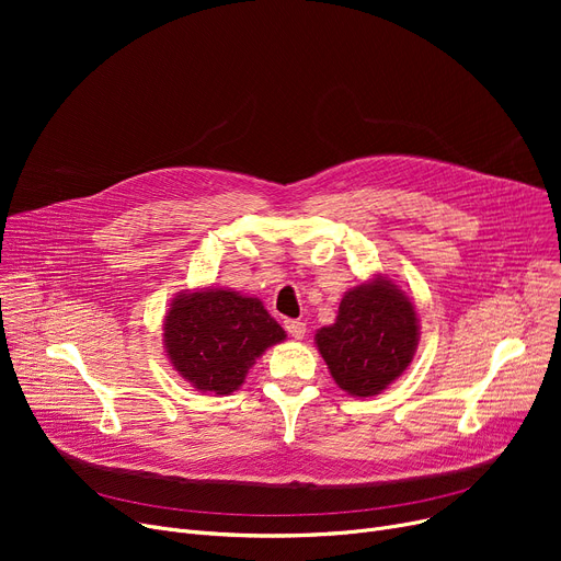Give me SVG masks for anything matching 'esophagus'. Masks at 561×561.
<instances>
[{"mask_svg":"<svg viewBox=\"0 0 561 561\" xmlns=\"http://www.w3.org/2000/svg\"><path fill=\"white\" fill-rule=\"evenodd\" d=\"M284 328L293 339H298V341L305 339V334H307V322H302V320H286Z\"/></svg>","mask_w":561,"mask_h":561,"instance_id":"1","label":"esophagus"}]
</instances>
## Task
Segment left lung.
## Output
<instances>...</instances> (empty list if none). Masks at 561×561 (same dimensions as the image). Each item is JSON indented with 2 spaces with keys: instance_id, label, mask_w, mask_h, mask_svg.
<instances>
[{
  "instance_id": "left-lung-1",
  "label": "left lung",
  "mask_w": 561,
  "mask_h": 561,
  "mask_svg": "<svg viewBox=\"0 0 561 561\" xmlns=\"http://www.w3.org/2000/svg\"><path fill=\"white\" fill-rule=\"evenodd\" d=\"M419 330L411 298L391 279L375 275L345 293L336 322L316 332V345L343 391L370 398L407 370Z\"/></svg>"
}]
</instances>
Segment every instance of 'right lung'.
I'll list each match as a JSON object with an SVG mask.
<instances>
[{
  "mask_svg": "<svg viewBox=\"0 0 561 561\" xmlns=\"http://www.w3.org/2000/svg\"><path fill=\"white\" fill-rule=\"evenodd\" d=\"M284 339L261 300L231 288L180 293L163 320L172 368L202 393H233L263 352Z\"/></svg>",
  "mask_w": 561,
  "mask_h": 561,
  "instance_id": "1",
  "label": "right lung"
}]
</instances>
